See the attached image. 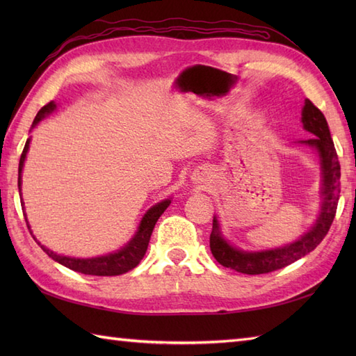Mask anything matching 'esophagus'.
<instances>
[{
	"label": "esophagus",
	"mask_w": 356,
	"mask_h": 356,
	"mask_svg": "<svg viewBox=\"0 0 356 356\" xmlns=\"http://www.w3.org/2000/svg\"><path fill=\"white\" fill-rule=\"evenodd\" d=\"M191 180L194 184H203L208 185L211 182V172L207 168H197L191 176Z\"/></svg>",
	"instance_id": "1"
}]
</instances>
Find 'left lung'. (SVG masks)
Wrapping results in <instances>:
<instances>
[{"label":"left lung","mask_w":356,"mask_h":356,"mask_svg":"<svg viewBox=\"0 0 356 356\" xmlns=\"http://www.w3.org/2000/svg\"><path fill=\"white\" fill-rule=\"evenodd\" d=\"M301 124H303L305 130L311 133L314 138L300 140L298 143L314 148L320 159V216L316 217L311 229H307L298 240L280 248L264 249V251H243V249L232 246L223 237L220 223H218L217 217L214 216L213 232L209 236V248L214 259L222 266L231 268L248 275L268 274V272L282 269L287 266V264L300 260L306 254L312 252L321 243V240L326 237L337 213L339 199V177H341V171L339 170L341 168H339L334 140L330 138L327 120L309 99L305 101V107L301 110Z\"/></svg>","instance_id":"1"}]
</instances>
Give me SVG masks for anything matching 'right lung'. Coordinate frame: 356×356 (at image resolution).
<instances>
[{
  "label": "right lung",
  "instance_id": "obj_1",
  "mask_svg": "<svg viewBox=\"0 0 356 356\" xmlns=\"http://www.w3.org/2000/svg\"><path fill=\"white\" fill-rule=\"evenodd\" d=\"M55 108H56V104L53 101L49 102L47 105H44V107L38 111V115L32 124V128H35L38 124H40L45 116H49L51 111H55ZM29 147H30V138L27 139L26 147H24V149H22V154L19 159V168H18L19 191H21V184H22V180H21L22 168H24ZM170 203H171V199H165V200L159 202V203H156V205L151 207L145 213V216L142 217V220L138 226V231H136L131 240L128 241L125 246H122L120 249H118V251L111 252V254L92 257V259H76V257H67V255L53 252L51 249L41 245V241H38L35 238V236H33V238L36 243L41 246L42 251L50 257V259H53L59 264H63V266L69 268L74 272H81V274H86V275H97V277L120 275V274H125V272H128V270H131L133 268H136L140 263L143 255H145V252H147L149 237H151V232H153V229H154V225L159 220V217L163 214V211L170 207ZM21 205L24 207V203H21ZM24 217H26V213H24ZM26 222H27V218H26ZM27 228L30 229L29 222H27ZM30 234H33L32 229H30Z\"/></svg>",
  "mask_w": 356,
  "mask_h": 356
}]
</instances>
